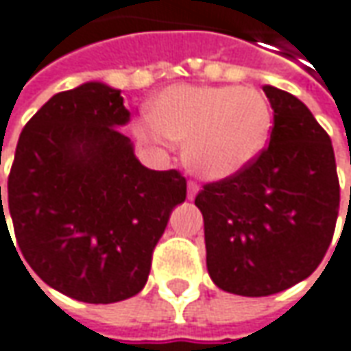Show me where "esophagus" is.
<instances>
[{
    "label": "esophagus",
    "instance_id": "34e87169",
    "mask_svg": "<svg viewBox=\"0 0 351 351\" xmlns=\"http://www.w3.org/2000/svg\"><path fill=\"white\" fill-rule=\"evenodd\" d=\"M198 194V184L196 182H189V200H194V196Z\"/></svg>",
    "mask_w": 351,
    "mask_h": 351
}]
</instances>
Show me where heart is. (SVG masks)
Listing matches in <instances>:
<instances>
[{"mask_svg": "<svg viewBox=\"0 0 351 351\" xmlns=\"http://www.w3.org/2000/svg\"><path fill=\"white\" fill-rule=\"evenodd\" d=\"M273 115L265 96L250 86L175 84L149 101L135 123L151 145L184 141V162L206 180L236 176L269 143Z\"/></svg>", "mask_w": 351, "mask_h": 351, "instance_id": "1", "label": "heart"}]
</instances>
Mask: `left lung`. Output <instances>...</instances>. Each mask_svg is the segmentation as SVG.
Returning <instances> with one entry per match:
<instances>
[{"label": "left lung", "mask_w": 351, "mask_h": 351, "mask_svg": "<svg viewBox=\"0 0 351 351\" xmlns=\"http://www.w3.org/2000/svg\"><path fill=\"white\" fill-rule=\"evenodd\" d=\"M273 108L265 151L247 169L206 184V265L216 287L267 297L311 277L324 259L340 210L328 133L293 94L263 86Z\"/></svg>", "instance_id": "left-lung-1"}]
</instances>
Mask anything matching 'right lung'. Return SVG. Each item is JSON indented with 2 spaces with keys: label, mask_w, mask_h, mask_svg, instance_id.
Returning <instances> with one entry per match:
<instances>
[{
  "label": "right lung",
  "mask_w": 351,
  "mask_h": 351,
  "mask_svg": "<svg viewBox=\"0 0 351 351\" xmlns=\"http://www.w3.org/2000/svg\"><path fill=\"white\" fill-rule=\"evenodd\" d=\"M130 117L121 90L104 82L54 94L19 135L5 204L0 186V237H11V214L29 267L82 302L137 295L171 212L186 198L178 171H151L135 157L119 131Z\"/></svg>",
  "instance_id": "1"
}]
</instances>
